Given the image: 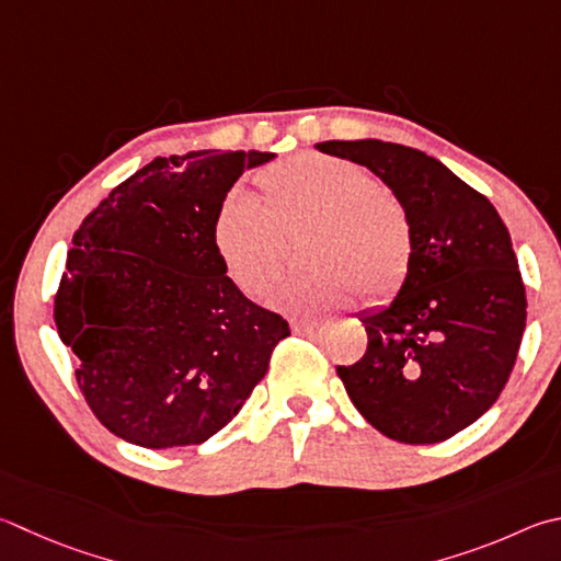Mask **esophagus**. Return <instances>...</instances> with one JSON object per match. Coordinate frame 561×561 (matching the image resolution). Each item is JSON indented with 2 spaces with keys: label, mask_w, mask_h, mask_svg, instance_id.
<instances>
[{
  "label": "esophagus",
  "mask_w": 561,
  "mask_h": 561,
  "mask_svg": "<svg viewBox=\"0 0 561 561\" xmlns=\"http://www.w3.org/2000/svg\"><path fill=\"white\" fill-rule=\"evenodd\" d=\"M291 331L299 335H309L313 331H319V321H291Z\"/></svg>",
  "instance_id": "esophagus-1"
}]
</instances>
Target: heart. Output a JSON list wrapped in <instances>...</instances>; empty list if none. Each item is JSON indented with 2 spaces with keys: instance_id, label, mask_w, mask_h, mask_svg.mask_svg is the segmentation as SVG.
I'll use <instances>...</instances> for the list:
<instances>
[{
  "instance_id": "heart-1",
  "label": "heart",
  "mask_w": 561,
  "mask_h": 561,
  "mask_svg": "<svg viewBox=\"0 0 561 561\" xmlns=\"http://www.w3.org/2000/svg\"><path fill=\"white\" fill-rule=\"evenodd\" d=\"M264 206L232 191L213 222L222 272L260 299L286 261V238L310 230L302 256L309 271L267 293L272 309L313 316L360 294L380 304L404 287L414 264L410 208L385 191L373 171L348 159L301 154L257 174Z\"/></svg>"
}]
</instances>
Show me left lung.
<instances>
[{
    "mask_svg": "<svg viewBox=\"0 0 561 561\" xmlns=\"http://www.w3.org/2000/svg\"><path fill=\"white\" fill-rule=\"evenodd\" d=\"M316 149L375 171L414 222V264L368 348L335 373L358 412L402 444H436L491 410L515 368L527 299L511 232L483 193L424 151L380 139Z\"/></svg>",
    "mask_w": 561,
    "mask_h": 561,
    "instance_id": "1",
    "label": "left lung"
}]
</instances>
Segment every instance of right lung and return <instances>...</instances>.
<instances>
[{"instance_id":"right-lung-1","label":"right lung","mask_w":561,"mask_h":561,"mask_svg":"<svg viewBox=\"0 0 561 561\" xmlns=\"http://www.w3.org/2000/svg\"><path fill=\"white\" fill-rule=\"evenodd\" d=\"M270 151H188L122 181L73 236L54 299L60 341L103 426L147 449L210 439L289 335L222 272L213 222Z\"/></svg>"}]
</instances>
